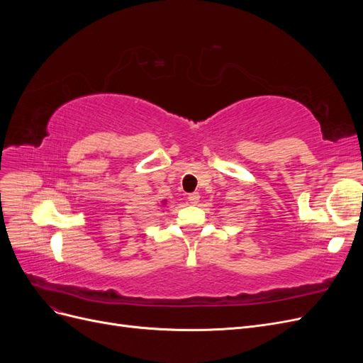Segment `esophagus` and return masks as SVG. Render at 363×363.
Masks as SVG:
<instances>
[{
    "mask_svg": "<svg viewBox=\"0 0 363 363\" xmlns=\"http://www.w3.org/2000/svg\"><path fill=\"white\" fill-rule=\"evenodd\" d=\"M188 201L191 203V204H196V203H199L200 201V194H196V192H194V194H189L188 195Z\"/></svg>",
    "mask_w": 363,
    "mask_h": 363,
    "instance_id": "esophagus-1",
    "label": "esophagus"
}]
</instances>
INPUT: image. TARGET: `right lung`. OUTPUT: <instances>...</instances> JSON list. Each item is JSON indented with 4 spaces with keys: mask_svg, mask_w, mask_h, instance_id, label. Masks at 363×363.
<instances>
[{
    "mask_svg": "<svg viewBox=\"0 0 363 363\" xmlns=\"http://www.w3.org/2000/svg\"><path fill=\"white\" fill-rule=\"evenodd\" d=\"M162 204H163V206H164V204H167V200H163V201H162Z\"/></svg>",
    "mask_w": 363,
    "mask_h": 363,
    "instance_id": "obj_1",
    "label": "right lung"
}]
</instances>
